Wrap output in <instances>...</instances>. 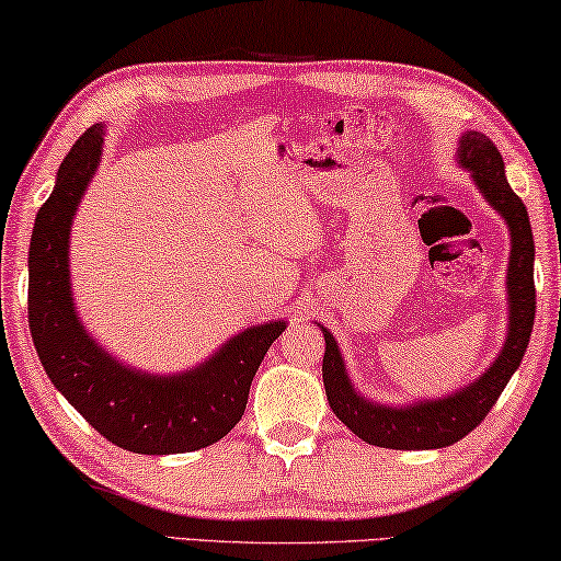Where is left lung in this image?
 Wrapping results in <instances>:
<instances>
[{"mask_svg": "<svg viewBox=\"0 0 561 561\" xmlns=\"http://www.w3.org/2000/svg\"><path fill=\"white\" fill-rule=\"evenodd\" d=\"M459 162L471 172L473 183L510 226L512 255L506 271L510 290V333L499 358L467 389L444 399H426L409 407H383L366 401L353 389L346 376L341 351L331 331H323V386L335 416L366 444L383 449H444L477 428L506 389L514 370L519 368L524 351L529 346L537 313V290H534V238L529 213L524 208L504 175V160L496 145L481 133H463L459 142Z\"/></svg>", "mask_w": 561, "mask_h": 561, "instance_id": "obj_1", "label": "left lung"}]
</instances>
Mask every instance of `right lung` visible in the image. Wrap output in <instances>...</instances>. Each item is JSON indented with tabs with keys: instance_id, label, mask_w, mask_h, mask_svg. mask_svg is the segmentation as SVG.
Here are the masks:
<instances>
[{
	"instance_id": "add662e5",
	"label": "right lung",
	"mask_w": 561,
	"mask_h": 561,
	"mask_svg": "<svg viewBox=\"0 0 561 561\" xmlns=\"http://www.w3.org/2000/svg\"><path fill=\"white\" fill-rule=\"evenodd\" d=\"M102 125L72 145L30 243V331L49 381L94 431L135 454H183L220 442L245 413L253 376L286 321L232 335L193 370L152 376L94 343L75 313L70 228L102 154Z\"/></svg>"
}]
</instances>
